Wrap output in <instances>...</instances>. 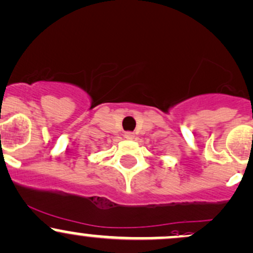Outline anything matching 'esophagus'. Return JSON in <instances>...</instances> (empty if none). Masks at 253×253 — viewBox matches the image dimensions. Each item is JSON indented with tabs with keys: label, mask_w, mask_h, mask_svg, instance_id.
Wrapping results in <instances>:
<instances>
[{
	"label": "esophagus",
	"mask_w": 253,
	"mask_h": 253,
	"mask_svg": "<svg viewBox=\"0 0 253 253\" xmlns=\"http://www.w3.org/2000/svg\"><path fill=\"white\" fill-rule=\"evenodd\" d=\"M124 136L126 139H129V140H132V139H134V133L133 132H125V134H124Z\"/></svg>",
	"instance_id": "obj_1"
}]
</instances>
